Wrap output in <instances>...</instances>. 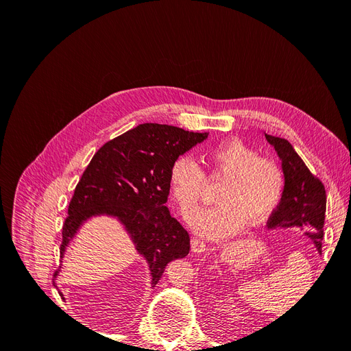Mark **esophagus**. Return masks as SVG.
Instances as JSON below:
<instances>
[{"instance_id": "obj_1", "label": "esophagus", "mask_w": 351, "mask_h": 351, "mask_svg": "<svg viewBox=\"0 0 351 351\" xmlns=\"http://www.w3.org/2000/svg\"><path fill=\"white\" fill-rule=\"evenodd\" d=\"M192 250L195 253H204L206 250V243L199 239H192Z\"/></svg>"}]
</instances>
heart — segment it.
<instances>
[{"label": "heart", "instance_id": "b5f03b06", "mask_svg": "<svg viewBox=\"0 0 351 351\" xmlns=\"http://www.w3.org/2000/svg\"><path fill=\"white\" fill-rule=\"evenodd\" d=\"M210 173L226 178L217 192L218 204L200 209L190 218L199 234L222 239L244 224L253 227L278 206L284 192V173L277 161L258 156L252 146L230 139L205 152ZM205 173L190 156H178L169 169V186L183 215L197 208L205 187Z\"/></svg>", "mask_w": 351, "mask_h": 351}]
</instances>
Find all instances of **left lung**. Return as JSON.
I'll list each match as a JSON object with an SVG mask.
<instances>
[{"mask_svg":"<svg viewBox=\"0 0 351 351\" xmlns=\"http://www.w3.org/2000/svg\"><path fill=\"white\" fill-rule=\"evenodd\" d=\"M265 137L277 152L284 173V192L277 209L268 219V228H300L304 236L313 240L317 253L322 254L325 187L309 171L289 141L267 133Z\"/></svg>","mask_w":351,"mask_h":351,"instance_id":"1","label":"left lung"}]
</instances>
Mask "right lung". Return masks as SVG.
I'll return each mask as SVG.
<instances>
[{
    "instance_id": "1",
    "label": "right lung",
    "mask_w": 351,
    "mask_h": 351,
    "mask_svg": "<svg viewBox=\"0 0 351 351\" xmlns=\"http://www.w3.org/2000/svg\"><path fill=\"white\" fill-rule=\"evenodd\" d=\"M206 137L208 133L145 123L105 143L84 169L70 200L61 258L84 222L112 217L124 226L134 249L149 265L155 287L167 265L187 256L190 250L189 232L165 206L169 169L180 155Z\"/></svg>"
}]
</instances>
